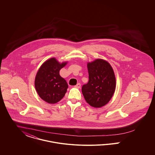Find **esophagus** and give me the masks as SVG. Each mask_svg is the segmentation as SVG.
I'll list each match as a JSON object with an SVG mask.
<instances>
[{"mask_svg": "<svg viewBox=\"0 0 155 155\" xmlns=\"http://www.w3.org/2000/svg\"><path fill=\"white\" fill-rule=\"evenodd\" d=\"M74 87L76 88H80V87H81V84H80V83H78Z\"/></svg>", "mask_w": 155, "mask_h": 155, "instance_id": "esophagus-1", "label": "esophagus"}]
</instances>
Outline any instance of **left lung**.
I'll use <instances>...</instances> for the list:
<instances>
[{
	"mask_svg": "<svg viewBox=\"0 0 155 155\" xmlns=\"http://www.w3.org/2000/svg\"><path fill=\"white\" fill-rule=\"evenodd\" d=\"M88 84L82 87L86 102L95 108L103 107L109 102L113 96L116 81L114 70L106 60L96 59L88 62Z\"/></svg>",
	"mask_w": 155,
	"mask_h": 155,
	"instance_id": "8db88e82",
	"label": "left lung"
}]
</instances>
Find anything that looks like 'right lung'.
Wrapping results in <instances>:
<instances>
[{
    "instance_id": "right-lung-1",
    "label": "right lung",
    "mask_w": 155,
    "mask_h": 155,
    "mask_svg": "<svg viewBox=\"0 0 155 155\" xmlns=\"http://www.w3.org/2000/svg\"><path fill=\"white\" fill-rule=\"evenodd\" d=\"M68 61L60 63L55 58L46 60L39 67L35 78V88L39 97L47 103H58L64 96L68 88L66 81L59 71Z\"/></svg>"
}]
</instances>
